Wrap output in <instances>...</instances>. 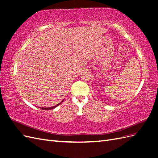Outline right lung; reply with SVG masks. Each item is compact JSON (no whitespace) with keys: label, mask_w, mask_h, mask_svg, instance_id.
<instances>
[{"label":"right lung","mask_w":158,"mask_h":158,"mask_svg":"<svg viewBox=\"0 0 158 158\" xmlns=\"http://www.w3.org/2000/svg\"><path fill=\"white\" fill-rule=\"evenodd\" d=\"M61 102L60 103H59V104H57V105H56L55 106H53V107H46V108H45V107H41V109H44V110H50V109H54V108H55L56 107H57L59 106V105H60V104H61L62 103V102Z\"/></svg>","instance_id":"add662e5"}]
</instances>
